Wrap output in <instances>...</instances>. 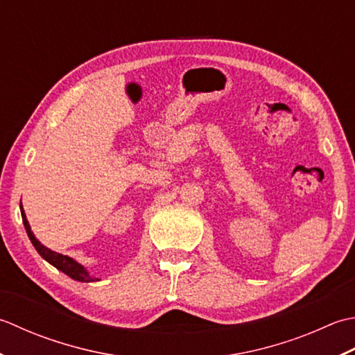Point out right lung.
I'll return each instance as SVG.
<instances>
[{"label": "right lung", "mask_w": 355, "mask_h": 355, "mask_svg": "<svg viewBox=\"0 0 355 355\" xmlns=\"http://www.w3.org/2000/svg\"><path fill=\"white\" fill-rule=\"evenodd\" d=\"M21 216H23V222H24V228L27 231V236H28V239H31V242L33 243L35 250L40 252V256L42 259H46L49 263H52L55 266V268L62 271L64 274H67L69 277L75 279V280H79V282H95V280H98L95 277L89 276V272L84 270V266H81L78 262H75L73 259H70L67 256H62V254H60V252H55L52 250H49L47 247H44V245H42L38 241V239L35 237V234L32 233L31 225H28L27 218L24 214L23 205H21Z\"/></svg>", "instance_id": "1"}]
</instances>
